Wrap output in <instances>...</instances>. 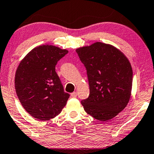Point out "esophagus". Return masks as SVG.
Wrapping results in <instances>:
<instances>
[{
	"mask_svg": "<svg viewBox=\"0 0 154 154\" xmlns=\"http://www.w3.org/2000/svg\"><path fill=\"white\" fill-rule=\"evenodd\" d=\"M70 95L71 96L73 97V98H75V97H77V92H73Z\"/></svg>",
	"mask_w": 154,
	"mask_h": 154,
	"instance_id": "esophagus-1",
	"label": "esophagus"
}]
</instances>
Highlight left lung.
<instances>
[{
    "instance_id": "1",
    "label": "left lung",
    "mask_w": 154,
    "mask_h": 154,
    "mask_svg": "<svg viewBox=\"0 0 154 154\" xmlns=\"http://www.w3.org/2000/svg\"><path fill=\"white\" fill-rule=\"evenodd\" d=\"M86 69L90 94L81 103L86 113L107 121L126 107L131 98L133 70L125 56L113 46L97 42L77 49Z\"/></svg>"
}]
</instances>
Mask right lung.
<instances>
[{
  "label": "right lung",
  "mask_w": 154,
  "mask_h": 154,
  "mask_svg": "<svg viewBox=\"0 0 154 154\" xmlns=\"http://www.w3.org/2000/svg\"><path fill=\"white\" fill-rule=\"evenodd\" d=\"M52 45L34 48L19 63L15 75V89L23 107L40 121L54 118L66 105L70 94L56 72L55 67L68 54Z\"/></svg>",
  "instance_id": "obj_1"
}]
</instances>
